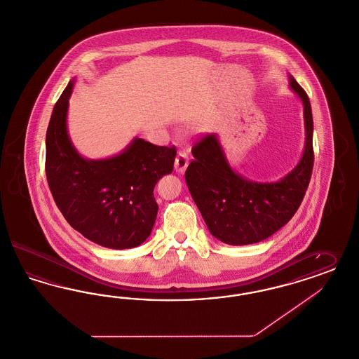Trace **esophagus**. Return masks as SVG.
Returning a JSON list of instances; mask_svg holds the SVG:
<instances>
[{"instance_id": "esophagus-1", "label": "esophagus", "mask_w": 359, "mask_h": 359, "mask_svg": "<svg viewBox=\"0 0 359 359\" xmlns=\"http://www.w3.org/2000/svg\"><path fill=\"white\" fill-rule=\"evenodd\" d=\"M187 165H189V157H187V154H186L185 151H178L177 158H175V162H174L175 172L184 173L186 170V168H187Z\"/></svg>"}]
</instances>
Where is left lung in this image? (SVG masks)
Masks as SVG:
<instances>
[{"label": "left lung", "instance_id": "1", "mask_svg": "<svg viewBox=\"0 0 359 359\" xmlns=\"http://www.w3.org/2000/svg\"><path fill=\"white\" fill-rule=\"evenodd\" d=\"M290 86L305 107V151L278 182H252L234 173L214 134L203 135L191 149L186 184L210 233L227 245L269 238L292 219L305 197L314 165L313 114L309 95L292 77Z\"/></svg>", "mask_w": 359, "mask_h": 359}]
</instances>
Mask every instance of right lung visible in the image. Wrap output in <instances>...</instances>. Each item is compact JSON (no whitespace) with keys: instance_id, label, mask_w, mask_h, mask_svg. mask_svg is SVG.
I'll list each match as a JSON object with an SVG mask.
<instances>
[{"instance_id":"1","label":"right lung","mask_w":359,"mask_h":359,"mask_svg":"<svg viewBox=\"0 0 359 359\" xmlns=\"http://www.w3.org/2000/svg\"><path fill=\"white\" fill-rule=\"evenodd\" d=\"M73 81L54 105L46 132L45 172L54 202L69 225L110 249H130L150 236L158 205L154 186L173 172L175 147L135 138L109 160H85L72 145L67 113Z\"/></svg>"}]
</instances>
